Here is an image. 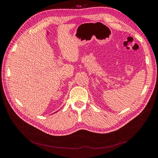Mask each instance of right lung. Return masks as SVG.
Returning <instances> with one entry per match:
<instances>
[{
    "label": "right lung",
    "instance_id": "right-lung-1",
    "mask_svg": "<svg viewBox=\"0 0 158 158\" xmlns=\"http://www.w3.org/2000/svg\"><path fill=\"white\" fill-rule=\"evenodd\" d=\"M55 113H56V112H55Z\"/></svg>",
    "mask_w": 158,
    "mask_h": 158
}]
</instances>
